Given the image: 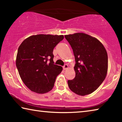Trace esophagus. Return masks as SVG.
Segmentation results:
<instances>
[{"mask_svg": "<svg viewBox=\"0 0 122 122\" xmlns=\"http://www.w3.org/2000/svg\"><path fill=\"white\" fill-rule=\"evenodd\" d=\"M68 68V65H67V64H65V65L63 66V69L64 70H66V69H67Z\"/></svg>", "mask_w": 122, "mask_h": 122, "instance_id": "esophagus-1", "label": "esophagus"}]
</instances>
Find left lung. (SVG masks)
<instances>
[{
	"mask_svg": "<svg viewBox=\"0 0 122 122\" xmlns=\"http://www.w3.org/2000/svg\"><path fill=\"white\" fill-rule=\"evenodd\" d=\"M75 56V77L68 81L72 92L81 96L96 90L108 71V54L102 43L88 34L77 33L65 36Z\"/></svg>",
	"mask_w": 122,
	"mask_h": 122,
	"instance_id": "left-lung-1",
	"label": "left lung"
}]
</instances>
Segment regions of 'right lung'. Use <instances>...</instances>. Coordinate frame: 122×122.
<instances>
[{
	"label": "right lung",
	"mask_w": 122,
	"mask_h": 122,
	"mask_svg": "<svg viewBox=\"0 0 122 122\" xmlns=\"http://www.w3.org/2000/svg\"><path fill=\"white\" fill-rule=\"evenodd\" d=\"M62 35L38 34L23 41L18 48L16 66L24 84L38 94L54 87L57 76L62 71L53 61V49L63 39Z\"/></svg>",
	"instance_id": "right-lung-1"
}]
</instances>
